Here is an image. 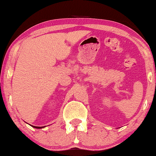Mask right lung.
<instances>
[{
    "label": "right lung",
    "mask_w": 156,
    "mask_h": 156,
    "mask_svg": "<svg viewBox=\"0 0 156 156\" xmlns=\"http://www.w3.org/2000/svg\"><path fill=\"white\" fill-rule=\"evenodd\" d=\"M34 128H42V127H37V126H34Z\"/></svg>",
    "instance_id": "1"
}]
</instances>
